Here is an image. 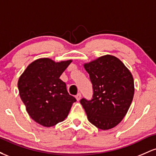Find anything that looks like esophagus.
Returning <instances> with one entry per match:
<instances>
[{"mask_svg": "<svg viewBox=\"0 0 156 156\" xmlns=\"http://www.w3.org/2000/svg\"><path fill=\"white\" fill-rule=\"evenodd\" d=\"M80 98H81V94H80V93H78V94H77L76 95V98L77 101H80Z\"/></svg>", "mask_w": 156, "mask_h": 156, "instance_id": "1", "label": "esophagus"}]
</instances>
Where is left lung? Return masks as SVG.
Here are the masks:
<instances>
[{
  "label": "left lung",
  "mask_w": 156,
  "mask_h": 156,
  "mask_svg": "<svg viewBox=\"0 0 156 156\" xmlns=\"http://www.w3.org/2000/svg\"><path fill=\"white\" fill-rule=\"evenodd\" d=\"M92 84L91 100L80 104L89 121L101 130L114 128L122 120L133 101L134 82L131 73L117 57L103 55L84 64Z\"/></svg>",
  "instance_id": "8db88e82"
}]
</instances>
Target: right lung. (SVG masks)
I'll use <instances>...</instances> for the list:
<instances>
[{
    "instance_id": "right-lung-1",
    "label": "right lung",
    "mask_w": 156,
    "mask_h": 156,
    "mask_svg": "<svg viewBox=\"0 0 156 156\" xmlns=\"http://www.w3.org/2000/svg\"><path fill=\"white\" fill-rule=\"evenodd\" d=\"M71 62L55 63L50 58H39L30 64L20 77L17 87L27 112L44 127L64 121L76 101L59 78Z\"/></svg>"
}]
</instances>
